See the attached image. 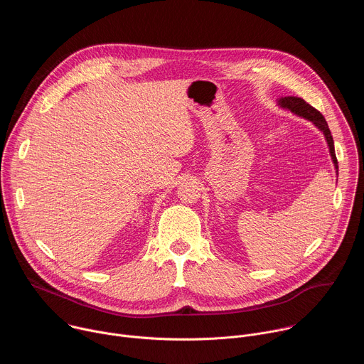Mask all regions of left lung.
<instances>
[{
	"label": "left lung",
	"mask_w": 364,
	"mask_h": 364,
	"mask_svg": "<svg viewBox=\"0 0 364 364\" xmlns=\"http://www.w3.org/2000/svg\"><path fill=\"white\" fill-rule=\"evenodd\" d=\"M278 107L285 109V111H289L292 112L294 115L296 117H301L309 122H313L316 128H318L326 141H327V145H328V151H330V157L334 163V168H336V173L338 176V163H337V159H336V151H334V141H333V135L330 132V128L327 125V121L324 119V117L316 109L309 105V103H306L304 99L301 97H296V96H285V97H279L278 100Z\"/></svg>",
	"instance_id": "1"
}]
</instances>
